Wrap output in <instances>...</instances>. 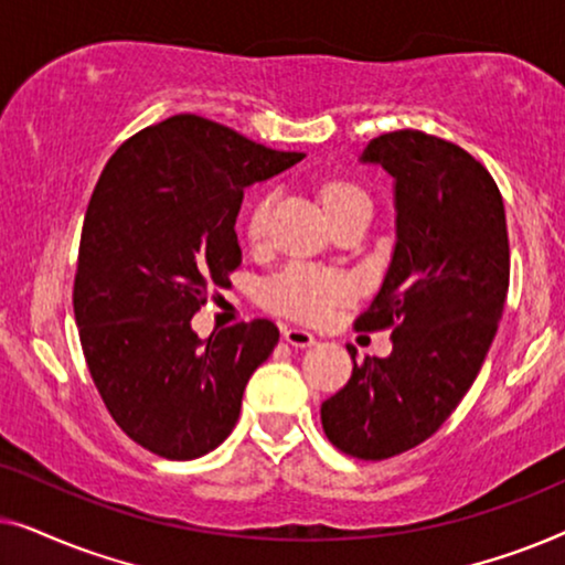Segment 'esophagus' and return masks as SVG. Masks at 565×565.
<instances>
[{"instance_id":"esophagus-1","label":"esophagus","mask_w":565,"mask_h":565,"mask_svg":"<svg viewBox=\"0 0 565 565\" xmlns=\"http://www.w3.org/2000/svg\"><path fill=\"white\" fill-rule=\"evenodd\" d=\"M282 337H285V342L292 347H313L316 344V337L311 334V331L298 329V327H288L282 331Z\"/></svg>"}]
</instances>
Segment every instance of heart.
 Instances as JSON below:
<instances>
[{"instance_id":"obj_1","label":"heart","mask_w":565,"mask_h":565,"mask_svg":"<svg viewBox=\"0 0 565 565\" xmlns=\"http://www.w3.org/2000/svg\"><path fill=\"white\" fill-rule=\"evenodd\" d=\"M275 195L265 192L257 203L252 205L249 218H246V234L252 242H262L267 236L269 215H273ZM323 205L331 218L342 221L344 215L358 211H373L367 192L352 182H331L323 190ZM354 285L342 273H329L311 265H290L280 275H275L265 288V300L269 308L300 321H323L339 303L352 296Z\"/></svg>"}]
</instances>
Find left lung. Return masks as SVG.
Masks as SVG:
<instances>
[{"label":"left lung","instance_id":"8db88e82","mask_svg":"<svg viewBox=\"0 0 565 565\" xmlns=\"http://www.w3.org/2000/svg\"><path fill=\"white\" fill-rule=\"evenodd\" d=\"M360 161L396 180V246L358 329H393L388 358L352 354V377L321 404L329 443L385 460L443 427L473 385L509 290L504 200L481 161L422 130H393Z\"/></svg>","mask_w":565,"mask_h":565}]
</instances>
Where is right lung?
<instances>
[{"label":"right lung","instance_id":"add662e5","mask_svg":"<svg viewBox=\"0 0 565 565\" xmlns=\"http://www.w3.org/2000/svg\"><path fill=\"white\" fill-rule=\"evenodd\" d=\"M300 159L200 115H172L130 136L99 174L76 262V327L107 412L159 458L215 450L280 339L267 319L207 339L190 321L242 265L244 188Z\"/></svg>","mask_w":565,"mask_h":565}]
</instances>
